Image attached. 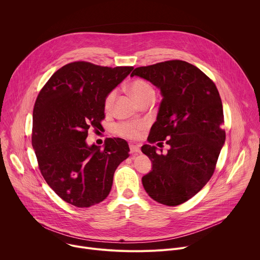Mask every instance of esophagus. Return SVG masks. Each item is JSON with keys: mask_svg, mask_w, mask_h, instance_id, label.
<instances>
[{"mask_svg": "<svg viewBox=\"0 0 260 260\" xmlns=\"http://www.w3.org/2000/svg\"><path fill=\"white\" fill-rule=\"evenodd\" d=\"M129 149L132 153H140L141 152V148L139 145H135V144H131L129 145Z\"/></svg>", "mask_w": 260, "mask_h": 260, "instance_id": "1", "label": "esophagus"}]
</instances>
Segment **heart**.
Segmentation results:
<instances>
[{
    "mask_svg": "<svg viewBox=\"0 0 260 260\" xmlns=\"http://www.w3.org/2000/svg\"><path fill=\"white\" fill-rule=\"evenodd\" d=\"M131 93L135 98V100L141 105L144 102L154 99L155 96V91L152 85L147 82L146 80L143 79H137L135 80L131 86H129ZM116 90L110 91L106 99H105V108L107 110L111 109L115 102L116 99ZM145 127V123L143 121H121L117 122L113 125L112 132L122 138H127V139H136L139 137L140 132Z\"/></svg>",
    "mask_w": 260,
    "mask_h": 260,
    "instance_id": "obj_1",
    "label": "heart"
}]
</instances>
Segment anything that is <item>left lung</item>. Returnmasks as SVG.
I'll return each instance as SVG.
<instances>
[{"label":"left lung","instance_id":"1","mask_svg":"<svg viewBox=\"0 0 260 260\" xmlns=\"http://www.w3.org/2000/svg\"><path fill=\"white\" fill-rule=\"evenodd\" d=\"M131 76L160 89L157 119L147 141H166L171 147L167 154H158L155 146H142V152L152 161L151 172L142 178L143 186L159 204L181 205L211 179L225 142L218 89L199 68L179 59L136 68Z\"/></svg>","mask_w":260,"mask_h":260}]
</instances>
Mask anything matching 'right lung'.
Masks as SVG:
<instances>
[{
  "label": "right lung",
  "instance_id": "1",
  "mask_svg": "<svg viewBox=\"0 0 260 260\" xmlns=\"http://www.w3.org/2000/svg\"><path fill=\"white\" fill-rule=\"evenodd\" d=\"M134 67L109 68L88 61L57 70L37 96L31 145L46 183L64 202L88 208L103 202L117 167L126 159L125 140L108 138L104 149L88 146V129L102 128L105 99Z\"/></svg>",
  "mask_w": 260,
  "mask_h": 260
}]
</instances>
